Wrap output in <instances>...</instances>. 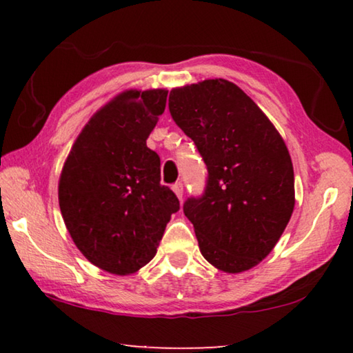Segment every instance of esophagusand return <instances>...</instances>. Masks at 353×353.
<instances>
[{
	"instance_id": "obj_1",
	"label": "esophagus",
	"mask_w": 353,
	"mask_h": 353,
	"mask_svg": "<svg viewBox=\"0 0 353 353\" xmlns=\"http://www.w3.org/2000/svg\"><path fill=\"white\" fill-rule=\"evenodd\" d=\"M172 191H174L177 198L182 201V198H183V183L182 182H176L174 185H172Z\"/></svg>"
}]
</instances>
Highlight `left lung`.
I'll list each match as a JSON object with an SVG mask.
<instances>
[{"mask_svg": "<svg viewBox=\"0 0 353 353\" xmlns=\"http://www.w3.org/2000/svg\"><path fill=\"white\" fill-rule=\"evenodd\" d=\"M170 113L207 165L204 193L183 202L201 254L224 272L259 265L294 208L285 141L235 83L208 79L170 93Z\"/></svg>", "mask_w": 353, "mask_h": 353, "instance_id": "8db88e82", "label": "left lung"}]
</instances>
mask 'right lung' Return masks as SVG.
Here are the masks:
<instances>
[{"label":"right lung","instance_id":"obj_1","mask_svg":"<svg viewBox=\"0 0 353 353\" xmlns=\"http://www.w3.org/2000/svg\"><path fill=\"white\" fill-rule=\"evenodd\" d=\"M166 90H129L94 113L59 181V205L77 249L94 266L126 276L154 259L181 204L160 183V157L146 146Z\"/></svg>","mask_w":353,"mask_h":353}]
</instances>
